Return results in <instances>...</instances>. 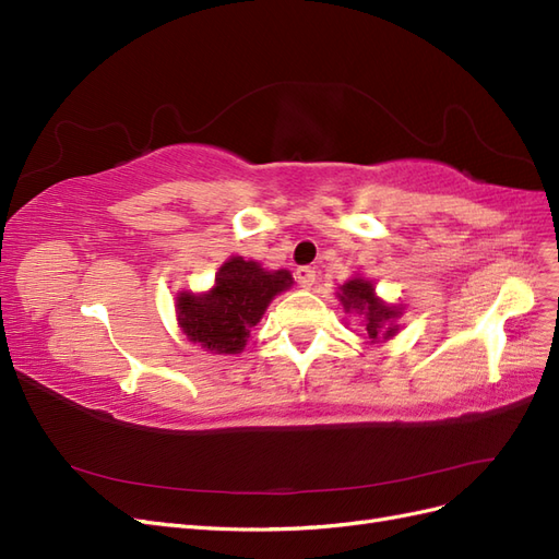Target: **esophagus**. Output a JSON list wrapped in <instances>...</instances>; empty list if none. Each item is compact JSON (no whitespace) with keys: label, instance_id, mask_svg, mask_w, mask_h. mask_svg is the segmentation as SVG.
Instances as JSON below:
<instances>
[{"label":"esophagus","instance_id":"1","mask_svg":"<svg viewBox=\"0 0 559 559\" xmlns=\"http://www.w3.org/2000/svg\"><path fill=\"white\" fill-rule=\"evenodd\" d=\"M314 270L312 267H308V265H300L298 270H296V280H298V284L302 286V289H310V286L314 284Z\"/></svg>","mask_w":559,"mask_h":559}]
</instances>
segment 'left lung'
Segmentation results:
<instances>
[{"instance_id": "8db88e82", "label": "left lung", "mask_w": 559, "mask_h": 559, "mask_svg": "<svg viewBox=\"0 0 559 559\" xmlns=\"http://www.w3.org/2000/svg\"><path fill=\"white\" fill-rule=\"evenodd\" d=\"M341 298L343 308L349 312L354 310L357 314H364V326H366V335L370 341H380V337H392L399 326L394 324L396 317L401 314V310L396 306H386L384 300H380L376 296V286L370 284L368 280L361 277H352L349 282H345L341 286Z\"/></svg>"}]
</instances>
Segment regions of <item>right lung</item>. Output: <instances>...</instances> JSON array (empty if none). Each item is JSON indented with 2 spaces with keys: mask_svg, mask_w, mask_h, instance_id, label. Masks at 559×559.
Returning a JSON list of instances; mask_svg holds the SVG:
<instances>
[{
  "mask_svg": "<svg viewBox=\"0 0 559 559\" xmlns=\"http://www.w3.org/2000/svg\"><path fill=\"white\" fill-rule=\"evenodd\" d=\"M292 284L289 270H265L257 261L233 257L218 267L212 292L177 296L179 326L207 352L240 354L270 300Z\"/></svg>",
  "mask_w": 559,
  "mask_h": 559,
  "instance_id": "1",
  "label": "right lung"
}]
</instances>
